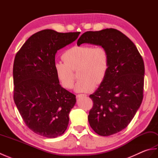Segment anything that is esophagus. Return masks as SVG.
Returning <instances> with one entry per match:
<instances>
[{
  "label": "esophagus",
  "instance_id": "34e87169",
  "mask_svg": "<svg viewBox=\"0 0 158 158\" xmlns=\"http://www.w3.org/2000/svg\"><path fill=\"white\" fill-rule=\"evenodd\" d=\"M83 96H87L86 94H77V98H81V97H83Z\"/></svg>",
  "mask_w": 158,
  "mask_h": 158
}]
</instances>
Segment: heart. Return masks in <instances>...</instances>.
I'll list each match as a JSON object with an SVG mask.
<instances>
[{
    "mask_svg": "<svg viewBox=\"0 0 158 158\" xmlns=\"http://www.w3.org/2000/svg\"><path fill=\"white\" fill-rule=\"evenodd\" d=\"M65 62L56 61L54 70L60 84L66 89L73 88L75 76L73 70L79 68L80 78L75 86L77 92H89L100 85L108 72L109 56L102 47L93 48L90 45H75L63 54Z\"/></svg>",
    "mask_w": 158,
    "mask_h": 158,
    "instance_id": "obj_1",
    "label": "heart"
}]
</instances>
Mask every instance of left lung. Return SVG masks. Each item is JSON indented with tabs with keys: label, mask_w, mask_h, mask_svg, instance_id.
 Listing matches in <instances>:
<instances>
[{
	"label": "left lung",
	"mask_w": 158,
	"mask_h": 158,
	"mask_svg": "<svg viewBox=\"0 0 158 158\" xmlns=\"http://www.w3.org/2000/svg\"><path fill=\"white\" fill-rule=\"evenodd\" d=\"M106 49L109 66L106 77L89 95L93 107L88 121L94 131L103 136L120 132L135 117L143 98L145 65L136 45L114 28L88 31L77 41Z\"/></svg>",
	"instance_id": "1"
}]
</instances>
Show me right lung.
Wrapping results in <instances>:
<instances>
[{
  "mask_svg": "<svg viewBox=\"0 0 158 158\" xmlns=\"http://www.w3.org/2000/svg\"><path fill=\"white\" fill-rule=\"evenodd\" d=\"M79 34L43 30L32 35L16 53L13 99L26 126L39 135L56 138L68 127L76 98L57 79L55 56Z\"/></svg>",
  "mask_w": 158,
  "mask_h": 158,
  "instance_id": "1",
  "label": "right lung"
}]
</instances>
